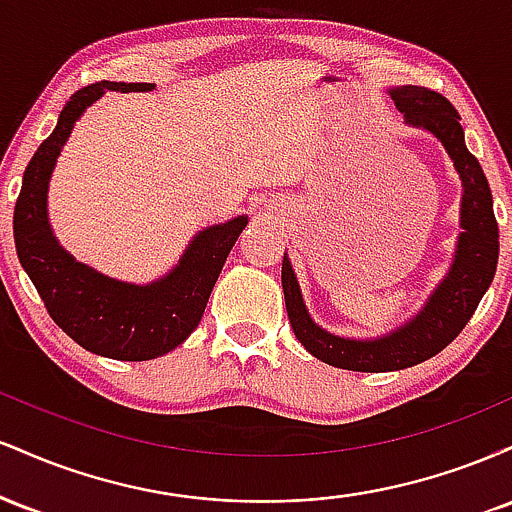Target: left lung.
<instances>
[{
  "instance_id": "obj_1",
  "label": "left lung",
  "mask_w": 512,
  "mask_h": 512,
  "mask_svg": "<svg viewBox=\"0 0 512 512\" xmlns=\"http://www.w3.org/2000/svg\"><path fill=\"white\" fill-rule=\"evenodd\" d=\"M390 96L407 117L409 125L426 127L448 149L464 185V233L457 243L455 264H452L450 274L445 276L426 308L402 330L392 332L390 337L375 339V342H354V339L334 337V334L320 330L305 310L291 262L284 255L281 286H284L286 313H289L298 342L320 361L330 363L334 368L358 370V373L402 370L440 354L474 315L481 296L493 281L498 264V223L493 216L491 187L479 161L464 146V132L457 110L452 108L448 98L426 86H399L392 88Z\"/></svg>"
}]
</instances>
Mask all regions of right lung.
Here are the masks:
<instances>
[{"instance_id": "right-lung-1", "label": "right lung", "mask_w": 512, "mask_h": 512, "mask_svg": "<svg viewBox=\"0 0 512 512\" xmlns=\"http://www.w3.org/2000/svg\"><path fill=\"white\" fill-rule=\"evenodd\" d=\"M105 88L149 91L154 86L96 81L69 98L55 132L38 146L23 170V185L14 207V243L21 267L31 276L45 310L64 334L91 354L117 361H149L168 354L195 332L223 262L248 219L238 216L199 233L178 267L151 286L120 284L74 262L52 238L45 211L48 182L74 122L86 105L103 96Z\"/></svg>"}]
</instances>
